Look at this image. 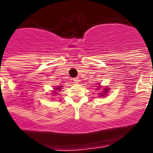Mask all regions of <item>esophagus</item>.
I'll return each instance as SVG.
<instances>
[{"label":"esophagus","mask_w":153,"mask_h":153,"mask_svg":"<svg viewBox=\"0 0 153 153\" xmlns=\"http://www.w3.org/2000/svg\"><path fill=\"white\" fill-rule=\"evenodd\" d=\"M73 80H74V83H79V81H80V80H79V78H74Z\"/></svg>","instance_id":"obj_1"}]
</instances>
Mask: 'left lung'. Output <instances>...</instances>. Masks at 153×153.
I'll use <instances>...</instances> for the list:
<instances>
[{"label": "left lung", "mask_w": 153, "mask_h": 153, "mask_svg": "<svg viewBox=\"0 0 153 153\" xmlns=\"http://www.w3.org/2000/svg\"><path fill=\"white\" fill-rule=\"evenodd\" d=\"M108 90H109L108 88H104V92H102V93H101V94H100V96H106V93H107V92H108Z\"/></svg>", "instance_id": "1"}]
</instances>
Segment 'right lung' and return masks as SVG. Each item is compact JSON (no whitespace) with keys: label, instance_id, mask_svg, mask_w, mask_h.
<instances>
[{"label":"right lung","instance_id":"1","mask_svg":"<svg viewBox=\"0 0 153 153\" xmlns=\"http://www.w3.org/2000/svg\"><path fill=\"white\" fill-rule=\"evenodd\" d=\"M61 87H60V86H59V87H55V88H54V89H55V91H59V90H60V89H61Z\"/></svg>","mask_w":153,"mask_h":153}]
</instances>
